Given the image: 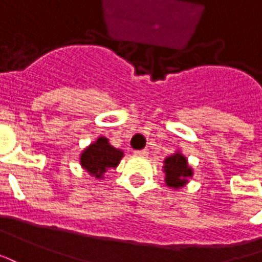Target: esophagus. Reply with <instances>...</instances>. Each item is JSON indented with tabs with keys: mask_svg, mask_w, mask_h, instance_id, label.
<instances>
[{
	"mask_svg": "<svg viewBox=\"0 0 262 262\" xmlns=\"http://www.w3.org/2000/svg\"><path fill=\"white\" fill-rule=\"evenodd\" d=\"M134 154L137 155V156H146L148 155V149H141V150H135Z\"/></svg>",
	"mask_w": 262,
	"mask_h": 262,
	"instance_id": "1",
	"label": "esophagus"
}]
</instances>
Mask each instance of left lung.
I'll return each mask as SVG.
<instances>
[{
	"label": "left lung",
	"instance_id": "1",
	"mask_svg": "<svg viewBox=\"0 0 262 262\" xmlns=\"http://www.w3.org/2000/svg\"><path fill=\"white\" fill-rule=\"evenodd\" d=\"M163 169L166 173V184L173 188L183 187L187 183V179L192 176L191 167L187 163L186 156H183L180 152L166 158Z\"/></svg>",
	"mask_w": 262,
	"mask_h": 262
}]
</instances>
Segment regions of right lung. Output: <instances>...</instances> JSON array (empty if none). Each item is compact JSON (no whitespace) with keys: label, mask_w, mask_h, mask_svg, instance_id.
I'll list each match as a JSON object with an SVG mask.
<instances>
[{"label":"right lung","mask_w":262,"mask_h":262,"mask_svg":"<svg viewBox=\"0 0 262 262\" xmlns=\"http://www.w3.org/2000/svg\"><path fill=\"white\" fill-rule=\"evenodd\" d=\"M123 152L113 148L108 144L107 138L99 137L96 142H93L83 150L81 155V165L96 179H102L103 173L108 167H117L123 158Z\"/></svg>","instance_id":"add662e5"}]
</instances>
